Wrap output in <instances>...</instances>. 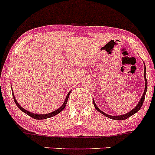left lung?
<instances>
[{
  "label": "left lung",
  "mask_w": 155,
  "mask_h": 155,
  "mask_svg": "<svg viewBox=\"0 0 155 155\" xmlns=\"http://www.w3.org/2000/svg\"><path fill=\"white\" fill-rule=\"evenodd\" d=\"M144 79H145V81H146V84H145V90H144V93L142 95V98H140V101H139V103L137 104V106L135 107V108L133 109L132 110H131L130 112H129L128 113H126L125 115H118V116H113V115H107V114L104 113V112L101 111V110H99V108H98V107L96 106V104L94 102V100H93V104H94L95 106V108L97 110H98L99 113H102L104 116L107 117V118H110L111 119H114V120H125V119L130 118V116H132V115H134V114L137 113V111H138L141 108V107L143 106V101H144V99H145V96H146V93H147V78H146V66L145 68H144Z\"/></svg>",
  "instance_id": "obj_1"
}]
</instances>
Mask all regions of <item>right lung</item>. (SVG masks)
<instances>
[{"label":"right lung","mask_w":155,"mask_h":155,"mask_svg":"<svg viewBox=\"0 0 155 155\" xmlns=\"http://www.w3.org/2000/svg\"><path fill=\"white\" fill-rule=\"evenodd\" d=\"M70 93H68V94L67 96H66L65 100H64L63 104L62 105V107H59V109H57V110H55V111L52 112V113H48V114H43V115H38V114L31 113V112H28V111H27V110H24V109H23L21 106H20L19 104L17 102L16 98H15V96H14V94H13V93H12V96H13V98H14V101H15V104H16V105H17V106H18V107L19 108V109H20V110H21V111H23V113H25V114H27V115H29V116L31 117V118H33L34 119H37V120H42V119L48 118H51V117L54 116V115H57V114L60 113L61 111H62V110H64V108L65 107L66 104H67L68 100V97H69Z\"/></svg>","instance_id":"1"}]
</instances>
